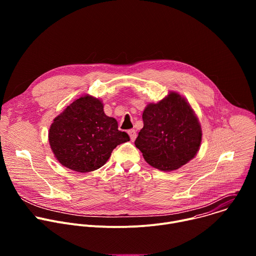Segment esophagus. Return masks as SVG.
Instances as JSON below:
<instances>
[{
  "instance_id": "obj_1",
  "label": "esophagus",
  "mask_w": 256,
  "mask_h": 256,
  "mask_svg": "<svg viewBox=\"0 0 256 256\" xmlns=\"http://www.w3.org/2000/svg\"><path fill=\"white\" fill-rule=\"evenodd\" d=\"M128 136H130V140H136V130H130L128 132Z\"/></svg>"
}]
</instances>
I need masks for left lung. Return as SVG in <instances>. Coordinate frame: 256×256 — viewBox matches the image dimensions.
I'll return each instance as SVG.
<instances>
[{
    "instance_id": "1",
    "label": "left lung",
    "mask_w": 256,
    "mask_h": 256,
    "mask_svg": "<svg viewBox=\"0 0 256 256\" xmlns=\"http://www.w3.org/2000/svg\"><path fill=\"white\" fill-rule=\"evenodd\" d=\"M144 128L134 142L151 166L171 171L190 161L202 142V128L192 106L176 92L142 112Z\"/></svg>"
}]
</instances>
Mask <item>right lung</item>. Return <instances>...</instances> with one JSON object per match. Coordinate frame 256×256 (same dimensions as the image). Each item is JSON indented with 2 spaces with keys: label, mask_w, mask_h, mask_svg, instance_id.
Returning a JSON list of instances; mask_svg holds the SVG:
<instances>
[{
  "label": "right lung",
  "mask_w": 256,
  "mask_h": 256,
  "mask_svg": "<svg viewBox=\"0 0 256 256\" xmlns=\"http://www.w3.org/2000/svg\"><path fill=\"white\" fill-rule=\"evenodd\" d=\"M118 128L116 120L104 114L102 102L85 95L54 120L48 140L62 166L90 172L103 166L116 146L130 140L128 134Z\"/></svg>",
  "instance_id": "right-lung-1"
}]
</instances>
